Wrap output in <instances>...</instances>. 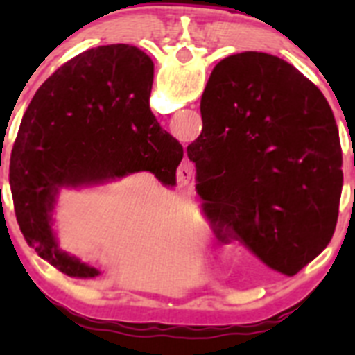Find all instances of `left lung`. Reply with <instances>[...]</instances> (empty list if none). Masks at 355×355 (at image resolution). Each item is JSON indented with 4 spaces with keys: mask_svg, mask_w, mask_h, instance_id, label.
<instances>
[{
    "mask_svg": "<svg viewBox=\"0 0 355 355\" xmlns=\"http://www.w3.org/2000/svg\"><path fill=\"white\" fill-rule=\"evenodd\" d=\"M202 131L187 147L200 208L270 270L295 275L329 245L343 171L324 94L268 53L231 55L200 99Z\"/></svg>",
    "mask_w": 355,
    "mask_h": 355,
    "instance_id": "1",
    "label": "left lung"
}]
</instances>
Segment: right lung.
Here are the masks:
<instances>
[{"label": "right lung", "mask_w": 355, "mask_h": 355, "mask_svg": "<svg viewBox=\"0 0 355 355\" xmlns=\"http://www.w3.org/2000/svg\"><path fill=\"white\" fill-rule=\"evenodd\" d=\"M155 64L130 44L87 49L56 69L24 112L10 155L15 216L28 245L71 277L99 270L58 249L53 209L62 188L149 171L175 184L183 146L149 108Z\"/></svg>", "instance_id": "obj_1"}]
</instances>
